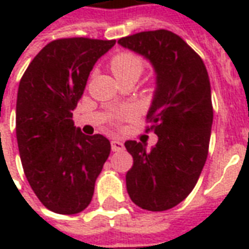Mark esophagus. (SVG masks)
<instances>
[{"label": "esophagus", "instance_id": "esophagus-1", "mask_svg": "<svg viewBox=\"0 0 249 249\" xmlns=\"http://www.w3.org/2000/svg\"><path fill=\"white\" fill-rule=\"evenodd\" d=\"M110 146H112V151L119 152L124 149V144L119 140H112L110 141Z\"/></svg>", "mask_w": 249, "mask_h": 249}]
</instances>
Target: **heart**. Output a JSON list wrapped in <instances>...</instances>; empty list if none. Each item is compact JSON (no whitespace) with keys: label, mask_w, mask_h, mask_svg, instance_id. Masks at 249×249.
Instances as JSON below:
<instances>
[{"label":"heart","mask_w":249,"mask_h":249,"mask_svg":"<svg viewBox=\"0 0 249 249\" xmlns=\"http://www.w3.org/2000/svg\"><path fill=\"white\" fill-rule=\"evenodd\" d=\"M110 69L116 78L121 81L125 78H139L144 71V61L133 52H120L110 60ZM130 114L128 109H123L116 113V119H125Z\"/></svg>","instance_id":"heart-1"}]
</instances>
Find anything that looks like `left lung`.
Returning <instances> with one entry per match:
<instances>
[{
  "label": "left lung",
  "mask_w": 249,
  "mask_h": 249,
  "mask_svg": "<svg viewBox=\"0 0 249 249\" xmlns=\"http://www.w3.org/2000/svg\"><path fill=\"white\" fill-rule=\"evenodd\" d=\"M119 44L145 57L156 73L146 132L153 130L159 140L151 149L125 141L133 157L126 191L140 208L167 211L192 192L208 156L213 121L208 71L197 53L169 30L141 32Z\"/></svg>",
  "instance_id": "left-lung-1"
}]
</instances>
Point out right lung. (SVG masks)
Wrapping results in <instances>:
<instances>
[{
	"instance_id": "right-lung-1",
	"label": "right lung",
	"mask_w": 249,
	"mask_h": 249,
	"mask_svg": "<svg viewBox=\"0 0 249 249\" xmlns=\"http://www.w3.org/2000/svg\"><path fill=\"white\" fill-rule=\"evenodd\" d=\"M114 44L84 37L52 41L19 81V157L33 192L52 212L74 214L87 208L110 153L107 137L84 135L71 117L93 66Z\"/></svg>"
}]
</instances>
